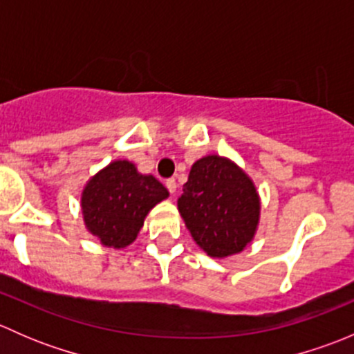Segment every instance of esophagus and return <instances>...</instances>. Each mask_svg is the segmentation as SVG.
<instances>
[{"label": "esophagus", "mask_w": 354, "mask_h": 354, "mask_svg": "<svg viewBox=\"0 0 354 354\" xmlns=\"http://www.w3.org/2000/svg\"><path fill=\"white\" fill-rule=\"evenodd\" d=\"M166 188L171 192V195L176 194V188H178L176 180H174V178H169V180H166Z\"/></svg>", "instance_id": "1"}]
</instances>
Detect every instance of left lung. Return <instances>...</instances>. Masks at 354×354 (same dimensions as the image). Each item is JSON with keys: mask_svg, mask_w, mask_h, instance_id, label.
Segmentation results:
<instances>
[{"mask_svg": "<svg viewBox=\"0 0 354 354\" xmlns=\"http://www.w3.org/2000/svg\"><path fill=\"white\" fill-rule=\"evenodd\" d=\"M178 210L207 255L240 253L253 240L260 198L253 181L226 157L207 156L192 166Z\"/></svg>", "mask_w": 354, "mask_h": 354, "instance_id": "8db88e82", "label": "left lung"}]
</instances>
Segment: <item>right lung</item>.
<instances>
[{
	"instance_id": "add662e5",
	"label": "right lung",
	"mask_w": 354,
	"mask_h": 354,
	"mask_svg": "<svg viewBox=\"0 0 354 354\" xmlns=\"http://www.w3.org/2000/svg\"><path fill=\"white\" fill-rule=\"evenodd\" d=\"M167 197L169 192L152 174H140L128 160H114L85 185L82 214L102 245L124 248L135 241L149 210Z\"/></svg>"
}]
</instances>
